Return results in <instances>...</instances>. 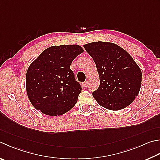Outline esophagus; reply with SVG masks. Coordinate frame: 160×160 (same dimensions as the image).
I'll list each match as a JSON object with an SVG mask.
<instances>
[{
	"instance_id": "1",
	"label": "esophagus",
	"mask_w": 160,
	"mask_h": 160,
	"mask_svg": "<svg viewBox=\"0 0 160 160\" xmlns=\"http://www.w3.org/2000/svg\"><path fill=\"white\" fill-rule=\"evenodd\" d=\"M83 85H84V86L85 87V88H88V87L89 86V82H88V80H86L85 82H84Z\"/></svg>"
}]
</instances>
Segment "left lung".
Segmentation results:
<instances>
[{
	"instance_id": "1",
	"label": "left lung",
	"mask_w": 160,
	"mask_h": 160,
	"mask_svg": "<svg viewBox=\"0 0 160 160\" xmlns=\"http://www.w3.org/2000/svg\"><path fill=\"white\" fill-rule=\"evenodd\" d=\"M92 57L100 85L93 97L103 108L118 110L130 105L141 86L140 68L128 52L111 42H94L84 45Z\"/></svg>"
}]
</instances>
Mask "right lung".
Returning <instances> with one entry per match:
<instances>
[{"instance_id":"1","label":"right lung","mask_w":160,"mask_h":160,"mask_svg":"<svg viewBox=\"0 0 160 160\" xmlns=\"http://www.w3.org/2000/svg\"><path fill=\"white\" fill-rule=\"evenodd\" d=\"M83 52L78 45L52 46L30 65L26 88L31 103L38 110L57 116L75 105L82 88L70 66Z\"/></svg>"}]
</instances>
